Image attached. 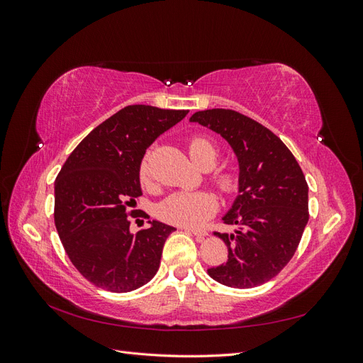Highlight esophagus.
<instances>
[{
	"mask_svg": "<svg viewBox=\"0 0 363 363\" xmlns=\"http://www.w3.org/2000/svg\"><path fill=\"white\" fill-rule=\"evenodd\" d=\"M182 230H184V232H189V233L195 235L196 238H204V236H207V232H204V230H196V228H191V227H182Z\"/></svg>",
	"mask_w": 363,
	"mask_h": 363,
	"instance_id": "esophagus-1",
	"label": "esophagus"
}]
</instances>
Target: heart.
Here are the masks:
<instances>
[{
    "mask_svg": "<svg viewBox=\"0 0 363 363\" xmlns=\"http://www.w3.org/2000/svg\"><path fill=\"white\" fill-rule=\"evenodd\" d=\"M191 159L200 168H212L218 159V148L212 139L206 136H194L188 142ZM215 182L224 192H233L238 188V175L230 169L215 172ZM139 180L144 186L151 183L148 168V156L144 157L139 167ZM218 208V201L211 192H175L160 204V216L171 224L183 227H199L204 224Z\"/></svg>",
    "mask_w": 363,
    "mask_h": 363,
    "instance_id": "b5f03b06",
    "label": "heart"
}]
</instances>
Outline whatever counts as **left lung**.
I'll return each instance as SVG.
<instances>
[{
    "instance_id": "8db88e82",
    "label": "left lung",
    "mask_w": 363,
    "mask_h": 363,
    "mask_svg": "<svg viewBox=\"0 0 363 363\" xmlns=\"http://www.w3.org/2000/svg\"><path fill=\"white\" fill-rule=\"evenodd\" d=\"M189 121L221 135L239 164V195L223 216L236 230L215 233L225 242L228 259L208 268V276L228 288L259 286L288 265L309 221L304 174L280 138L242 113L211 108Z\"/></svg>"
}]
</instances>
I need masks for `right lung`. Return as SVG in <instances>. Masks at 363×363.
<instances>
[{"mask_svg":"<svg viewBox=\"0 0 363 363\" xmlns=\"http://www.w3.org/2000/svg\"><path fill=\"white\" fill-rule=\"evenodd\" d=\"M186 115L127 106L94 128L62 167L54 182V223L74 267L95 286L130 292L157 272L175 228L152 219L133 235L127 207L142 195L139 167L147 148Z\"/></svg>","mask_w":363,"mask_h":363,"instance_id":"1","label":"right lung"}]
</instances>
